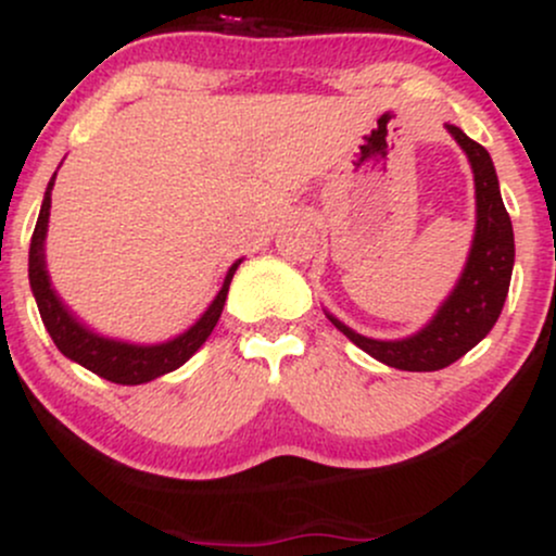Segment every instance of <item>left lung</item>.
<instances>
[{
	"label": "left lung",
	"mask_w": 556,
	"mask_h": 556,
	"mask_svg": "<svg viewBox=\"0 0 556 556\" xmlns=\"http://www.w3.org/2000/svg\"><path fill=\"white\" fill-rule=\"evenodd\" d=\"M446 130L455 136L457 143L470 159L476 177V238L470 248V258L452 295L444 300L439 314L418 334L397 342L368 340L342 321L329 316V321L358 344L376 361L400 371H439L450 363L463 358L468 350H473L483 337L489 334L496 318L502 314L504 298L509 290L515 264V235L507 208L500 195V180H496L494 164L489 151L473 138H468L460 127L446 125Z\"/></svg>",
	"instance_id": "1"
}]
</instances>
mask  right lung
<instances>
[{"label":"right lung","mask_w":556,"mask_h":556,"mask_svg":"<svg viewBox=\"0 0 556 556\" xmlns=\"http://www.w3.org/2000/svg\"><path fill=\"white\" fill-rule=\"evenodd\" d=\"M52 182H49L47 195H43L41 214H38L34 238H30V251H28V277H30V290H34L38 314H41L43 327H47L49 337H52L56 350L62 355H67L70 361L80 363L83 368L93 371L101 379L114 381V384H143V381L156 379L175 368H180L190 355L208 340L216 321H219L222 308H225L229 282H232V274L238 269V264L227 271L225 285H222L219 295L214 298V303L208 305V311L190 327L185 334L177 340L164 342V344H151V348H138V344H125L104 340V337L93 334L86 327H80L73 316L67 314V308L62 305V300L54 295L52 285H49L47 266H43V238H47V222H49V206H52Z\"/></svg>","instance_id":"add662e5"}]
</instances>
